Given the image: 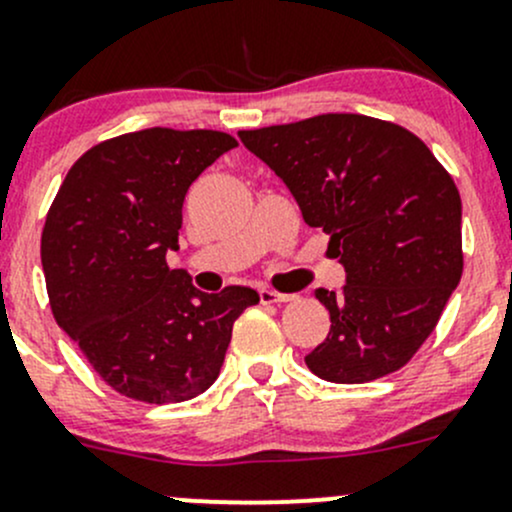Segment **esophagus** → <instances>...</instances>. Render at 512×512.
Instances as JSON below:
<instances>
[{
  "mask_svg": "<svg viewBox=\"0 0 512 512\" xmlns=\"http://www.w3.org/2000/svg\"><path fill=\"white\" fill-rule=\"evenodd\" d=\"M289 299H292V294H282V292H275V289H267V287L260 289L262 304H282V302H289Z\"/></svg>",
  "mask_w": 512,
  "mask_h": 512,
  "instance_id": "esophagus-1",
  "label": "esophagus"
}]
</instances>
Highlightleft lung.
Here are the masks:
<instances>
[{
	"label": "left lung",
	"mask_w": 512,
	"mask_h": 512,
	"mask_svg": "<svg viewBox=\"0 0 512 512\" xmlns=\"http://www.w3.org/2000/svg\"><path fill=\"white\" fill-rule=\"evenodd\" d=\"M289 188L304 223L329 235L342 294L317 289L327 339L304 356L319 379L366 384L411 361L463 275L461 195L426 143L381 118L322 113L240 131Z\"/></svg>",
	"instance_id": "left-lung-1"
}]
</instances>
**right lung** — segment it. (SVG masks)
Segmentation results:
<instances>
[{"label": "right lung", "instance_id": "obj_1", "mask_svg": "<svg viewBox=\"0 0 512 512\" xmlns=\"http://www.w3.org/2000/svg\"><path fill=\"white\" fill-rule=\"evenodd\" d=\"M237 141L223 131L146 128L108 138L71 165L41 230L56 324L128 399L180 404L218 379L250 287L198 292L170 270L193 180Z\"/></svg>", "mask_w": 512, "mask_h": 512}]
</instances>
